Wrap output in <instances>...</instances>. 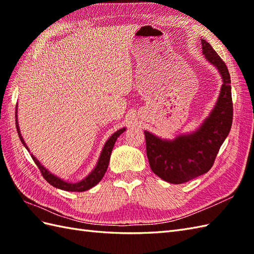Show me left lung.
<instances>
[{"mask_svg": "<svg viewBox=\"0 0 254 254\" xmlns=\"http://www.w3.org/2000/svg\"><path fill=\"white\" fill-rule=\"evenodd\" d=\"M205 59L217 68L223 79L218 99L208 117L195 131L166 139L144 131L150 169L161 179L180 185L212 168L218 150L233 124L230 75L225 62L207 41L201 40Z\"/></svg>", "mask_w": 254, "mask_h": 254, "instance_id": "left-lung-1", "label": "left lung"}]
</instances>
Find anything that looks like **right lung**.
Here are the masks:
<instances>
[{
  "label": "right lung",
  "mask_w": 254,
  "mask_h": 254,
  "mask_svg": "<svg viewBox=\"0 0 254 254\" xmlns=\"http://www.w3.org/2000/svg\"><path fill=\"white\" fill-rule=\"evenodd\" d=\"M15 121H16V128H17V133H18V136L20 138V142L23 143L24 146L26 147V149L29 152V148L27 146L23 136H21L20 134V130H19V124H18V119H17V107H16V112H15ZM127 128L126 127H122L120 130H118L117 132H115L112 134V135L108 138V141L105 143L104 145V148H102L100 156L98 158V161H97V164L95 166V168L90 171V174L85 177L84 179H82L78 182H67L65 180L61 179V178H59L58 176L51 174V172L48 170L46 167L42 165L39 160H38L34 155H31V158L32 160L35 161V164L38 166V168L41 171L42 176H44L45 179L50 183L51 186H53L55 188L60 189V190H64V191H69V192H84V191H87L89 189H91L93 187H95L97 183H98L102 178H104L106 171L108 169V165H109V160H110V156H111V152H112V148L115 146L117 138L121 135V134L126 131Z\"/></svg>",
  "instance_id": "obj_1"
}]
</instances>
